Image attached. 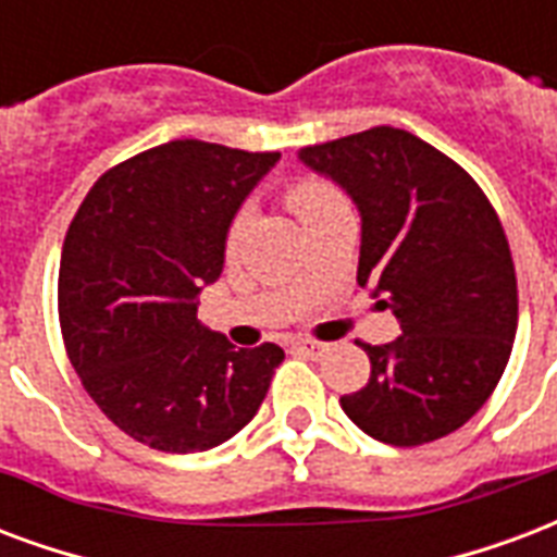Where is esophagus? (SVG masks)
<instances>
[{
    "instance_id": "esophagus-1",
    "label": "esophagus",
    "mask_w": 557,
    "mask_h": 557,
    "mask_svg": "<svg viewBox=\"0 0 557 557\" xmlns=\"http://www.w3.org/2000/svg\"><path fill=\"white\" fill-rule=\"evenodd\" d=\"M294 346H296V352L308 355V358H313V361H317V358H323V355H329V343L311 341V337H299Z\"/></svg>"
}]
</instances>
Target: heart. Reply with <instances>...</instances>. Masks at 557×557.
Returning a JSON list of instances; mask_svg holds the SVG:
<instances>
[{"mask_svg": "<svg viewBox=\"0 0 557 557\" xmlns=\"http://www.w3.org/2000/svg\"><path fill=\"white\" fill-rule=\"evenodd\" d=\"M337 196L341 194L334 190L332 184L323 182V178H296L294 184H287L284 202H287V208H290L299 220H305V216H311L317 208H323L325 202H332ZM244 214L234 216L232 228H228V244H234V240L240 237V232H244Z\"/></svg>", "mask_w": 557, "mask_h": 557, "instance_id": "1", "label": "heart"}]
</instances>
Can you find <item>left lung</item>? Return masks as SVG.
<instances>
[{
    "mask_svg": "<svg viewBox=\"0 0 557 557\" xmlns=\"http://www.w3.org/2000/svg\"><path fill=\"white\" fill-rule=\"evenodd\" d=\"M299 158L355 199L358 284L403 325L393 343H361L370 379L341 408L391 446L453 434L491 399L517 334V273L491 199L449 154L391 125Z\"/></svg>",
    "mask_w": 557,
    "mask_h": 557,
    "instance_id": "left-lung-1",
    "label": "left lung"
}]
</instances>
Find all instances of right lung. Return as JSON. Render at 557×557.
Instances as JSON below:
<instances>
[{
  "mask_svg": "<svg viewBox=\"0 0 557 557\" xmlns=\"http://www.w3.org/2000/svg\"><path fill=\"white\" fill-rule=\"evenodd\" d=\"M278 152L170 140L99 175L66 228L58 320L108 420L158 453H202L261 408L284 352L234 349L196 320L237 208Z\"/></svg>",
  "mask_w": 557,
  "mask_h": 557,
  "instance_id": "1",
  "label": "right lung"
}]
</instances>
